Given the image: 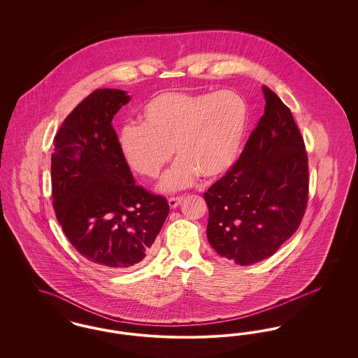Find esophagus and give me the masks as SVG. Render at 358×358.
Masks as SVG:
<instances>
[{"label":"esophagus","instance_id":"esophagus-1","mask_svg":"<svg viewBox=\"0 0 358 358\" xmlns=\"http://www.w3.org/2000/svg\"><path fill=\"white\" fill-rule=\"evenodd\" d=\"M182 200H184V197H171L168 200V203H169V206H171V209H174V208H177L178 205L182 203Z\"/></svg>","mask_w":358,"mask_h":358}]
</instances>
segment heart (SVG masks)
Wrapping results in <instances>:
<instances>
[{
	"mask_svg": "<svg viewBox=\"0 0 358 358\" xmlns=\"http://www.w3.org/2000/svg\"><path fill=\"white\" fill-rule=\"evenodd\" d=\"M248 123V106L232 90L217 92H161L139 111V126L129 124L118 138L120 155L133 171L155 178L178 159L159 182L161 192H177L199 176L217 178L232 168Z\"/></svg>",
	"mask_w": 358,
	"mask_h": 358,
	"instance_id": "b5f03b06",
	"label": "heart"
}]
</instances>
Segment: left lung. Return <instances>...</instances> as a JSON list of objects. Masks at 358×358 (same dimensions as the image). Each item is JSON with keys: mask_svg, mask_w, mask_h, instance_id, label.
Masks as SVG:
<instances>
[{"mask_svg": "<svg viewBox=\"0 0 358 358\" xmlns=\"http://www.w3.org/2000/svg\"><path fill=\"white\" fill-rule=\"evenodd\" d=\"M264 114L238 162L204 193L206 238L240 266L273 255L305 215L308 168L303 138L289 107L263 85Z\"/></svg>", "mask_w": 358, "mask_h": 358, "instance_id": "obj_1", "label": "left lung"}]
</instances>
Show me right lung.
I'll list each match as a JSON object with an SVG mask.
<instances>
[{
    "instance_id": "right-lung-1",
    "label": "right lung",
    "mask_w": 358,
    "mask_h": 358,
    "mask_svg": "<svg viewBox=\"0 0 358 358\" xmlns=\"http://www.w3.org/2000/svg\"><path fill=\"white\" fill-rule=\"evenodd\" d=\"M126 91L99 88L79 103L53 139L56 217L88 262L117 271L141 266L169 215L165 197L136 185L122 158L113 118Z\"/></svg>"
}]
</instances>
